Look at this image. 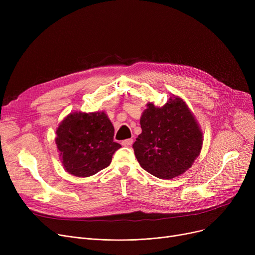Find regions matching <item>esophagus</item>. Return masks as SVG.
I'll return each instance as SVG.
<instances>
[{
    "mask_svg": "<svg viewBox=\"0 0 255 255\" xmlns=\"http://www.w3.org/2000/svg\"><path fill=\"white\" fill-rule=\"evenodd\" d=\"M132 143H133V139H132V138H128V139H125V140L122 141V144L125 145V146H129V145H131Z\"/></svg>",
    "mask_w": 255,
    "mask_h": 255,
    "instance_id": "34e87169",
    "label": "esophagus"
}]
</instances>
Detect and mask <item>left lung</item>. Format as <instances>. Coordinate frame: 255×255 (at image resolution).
<instances>
[{
	"instance_id": "obj_1",
	"label": "left lung",
	"mask_w": 255,
	"mask_h": 255,
	"mask_svg": "<svg viewBox=\"0 0 255 255\" xmlns=\"http://www.w3.org/2000/svg\"><path fill=\"white\" fill-rule=\"evenodd\" d=\"M161 107L145 104L141 133L133 143L140 166L156 178L170 180L188 170L203 148L204 135L193 113L179 96Z\"/></svg>"
}]
</instances>
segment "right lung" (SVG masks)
<instances>
[{
	"label": "right lung",
	"instance_id": "obj_1",
	"mask_svg": "<svg viewBox=\"0 0 255 255\" xmlns=\"http://www.w3.org/2000/svg\"><path fill=\"white\" fill-rule=\"evenodd\" d=\"M115 128L105 112H73L56 130V143L67 172L78 178L95 175L109 166L121 144L114 141Z\"/></svg>",
	"mask_w": 255,
	"mask_h": 255
}]
</instances>
